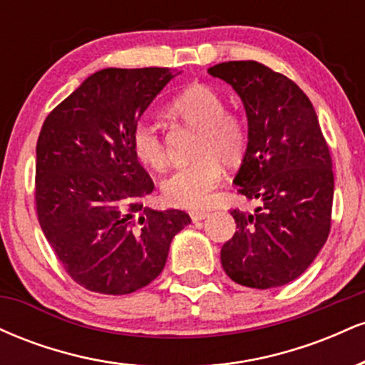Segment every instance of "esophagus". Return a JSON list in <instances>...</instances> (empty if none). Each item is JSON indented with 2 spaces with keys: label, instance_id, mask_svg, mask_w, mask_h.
Returning a JSON list of instances; mask_svg holds the SVG:
<instances>
[{
  "label": "esophagus",
  "instance_id": "obj_1",
  "mask_svg": "<svg viewBox=\"0 0 365 365\" xmlns=\"http://www.w3.org/2000/svg\"><path fill=\"white\" fill-rule=\"evenodd\" d=\"M209 215L206 211H194V212H190V217H192V221H194V223H197V221H202V220H206Z\"/></svg>",
  "mask_w": 365,
  "mask_h": 365
}]
</instances>
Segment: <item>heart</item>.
<instances>
[{
    "instance_id": "obj_1",
    "label": "heart",
    "mask_w": 365,
    "mask_h": 365,
    "mask_svg": "<svg viewBox=\"0 0 365 365\" xmlns=\"http://www.w3.org/2000/svg\"><path fill=\"white\" fill-rule=\"evenodd\" d=\"M170 111L190 128L199 130L195 145L199 161L177 170L163 182V199L173 207L202 209L220 185L221 163L235 166L244 158L249 130L242 116L226 111L223 96L206 83H194L180 92ZM130 144L133 156L142 165L154 171L166 168L168 154L165 142L153 123L142 120L133 125Z\"/></svg>"
}]
</instances>
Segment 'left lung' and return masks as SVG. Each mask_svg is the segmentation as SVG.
Returning <instances> with one entry per match:
<instances>
[{
    "label": "left lung",
    "instance_id": "1",
    "mask_svg": "<svg viewBox=\"0 0 365 365\" xmlns=\"http://www.w3.org/2000/svg\"><path fill=\"white\" fill-rule=\"evenodd\" d=\"M209 75L235 89L249 127L233 183L252 212L233 209L235 235L221 249L225 273L242 287H283L311 266L331 228L333 165L304 91L257 61H226Z\"/></svg>",
    "mask_w": 365,
    "mask_h": 365
}]
</instances>
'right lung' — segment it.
I'll return each instance as SVG.
<instances>
[{"instance_id": "obj_1", "label": "right lung", "mask_w": 365, "mask_h": 365, "mask_svg": "<svg viewBox=\"0 0 365 365\" xmlns=\"http://www.w3.org/2000/svg\"><path fill=\"white\" fill-rule=\"evenodd\" d=\"M180 72L104 68L44 120L36 148V209L44 237L81 287L127 295L156 279L190 216L154 211V190L130 133Z\"/></svg>"}]
</instances>
